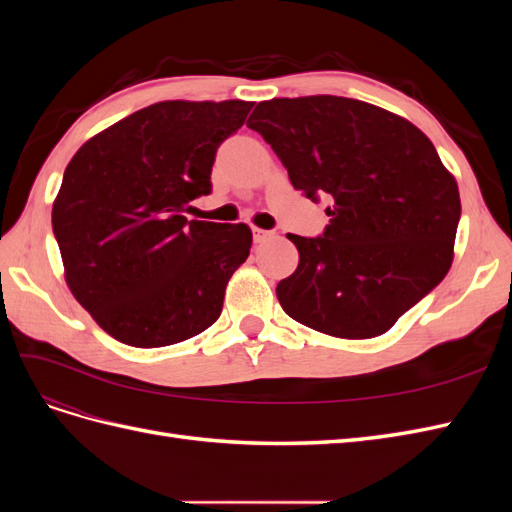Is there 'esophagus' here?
I'll use <instances>...</instances> for the list:
<instances>
[{
	"instance_id": "obj_1",
	"label": "esophagus",
	"mask_w": 512,
	"mask_h": 512,
	"mask_svg": "<svg viewBox=\"0 0 512 512\" xmlns=\"http://www.w3.org/2000/svg\"><path fill=\"white\" fill-rule=\"evenodd\" d=\"M252 232H254V241H256V243H265V241L271 239V235H273L271 230H262V228H254Z\"/></svg>"
}]
</instances>
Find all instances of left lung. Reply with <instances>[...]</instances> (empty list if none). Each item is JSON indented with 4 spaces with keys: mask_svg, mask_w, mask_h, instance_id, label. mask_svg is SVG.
<instances>
[{
    "mask_svg": "<svg viewBox=\"0 0 512 512\" xmlns=\"http://www.w3.org/2000/svg\"><path fill=\"white\" fill-rule=\"evenodd\" d=\"M314 203L320 237L288 235L299 267L275 292L305 327L344 339L389 331L451 269L461 215L455 177L404 117L339 96L273 98L247 119Z\"/></svg>",
    "mask_w": 512,
    "mask_h": 512,
    "instance_id": "8db88e82",
    "label": "left lung"
}]
</instances>
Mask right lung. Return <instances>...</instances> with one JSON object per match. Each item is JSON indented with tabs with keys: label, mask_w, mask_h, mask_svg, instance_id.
<instances>
[{
	"label": "right lung",
	"mask_w": 512,
	"mask_h": 512,
	"mask_svg": "<svg viewBox=\"0 0 512 512\" xmlns=\"http://www.w3.org/2000/svg\"><path fill=\"white\" fill-rule=\"evenodd\" d=\"M252 106L158 102L74 153L53 203V232L74 299L117 342L179 344L220 318L252 230L183 213L211 194L215 151Z\"/></svg>",
	"instance_id": "obj_1"
}]
</instances>
